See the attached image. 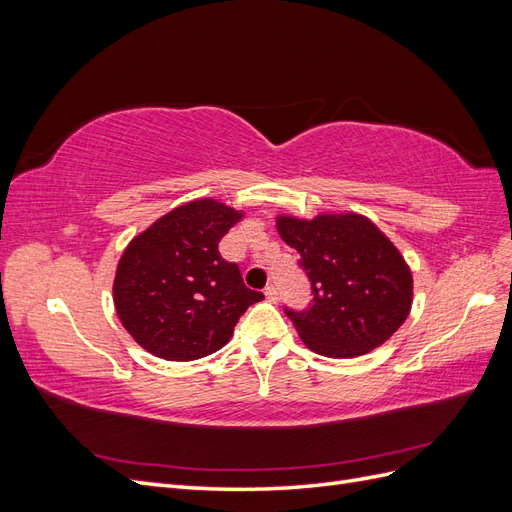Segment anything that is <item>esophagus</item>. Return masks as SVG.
I'll return each instance as SVG.
<instances>
[{"mask_svg":"<svg viewBox=\"0 0 512 512\" xmlns=\"http://www.w3.org/2000/svg\"><path fill=\"white\" fill-rule=\"evenodd\" d=\"M265 294H267V299L269 301H277V299H280V290H277V286L275 284H269L267 288H265Z\"/></svg>","mask_w":512,"mask_h":512,"instance_id":"obj_1","label":"esophagus"}]
</instances>
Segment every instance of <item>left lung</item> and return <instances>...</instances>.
Instances as JSON below:
<instances>
[{
    "instance_id": "8db88e82",
    "label": "left lung",
    "mask_w": 512,
    "mask_h": 512,
    "mask_svg": "<svg viewBox=\"0 0 512 512\" xmlns=\"http://www.w3.org/2000/svg\"><path fill=\"white\" fill-rule=\"evenodd\" d=\"M312 286L305 309L284 307L309 350L352 359L378 348L410 314L412 273L397 247L363 215L280 218Z\"/></svg>"
}]
</instances>
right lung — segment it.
Returning a JSON list of instances; mask_svg holds the SVG:
<instances>
[{"instance_id": "add662e5", "label": "right lung", "mask_w": 512, "mask_h": 512, "mask_svg": "<svg viewBox=\"0 0 512 512\" xmlns=\"http://www.w3.org/2000/svg\"><path fill=\"white\" fill-rule=\"evenodd\" d=\"M241 213L192 200L166 213L123 252L113 284L126 331L166 361H194L228 344L245 309L265 299L247 288L218 243Z\"/></svg>"}]
</instances>
